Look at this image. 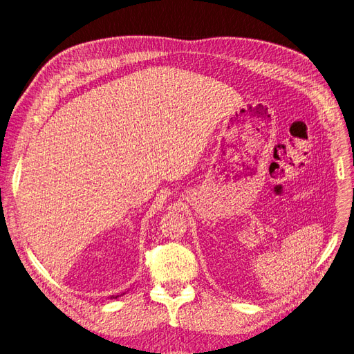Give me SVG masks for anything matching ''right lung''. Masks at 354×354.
<instances>
[{"instance_id":"1","label":"right lung","mask_w":354,"mask_h":354,"mask_svg":"<svg viewBox=\"0 0 354 354\" xmlns=\"http://www.w3.org/2000/svg\"><path fill=\"white\" fill-rule=\"evenodd\" d=\"M121 295H124V294H121ZM121 295H111V299H117V298L121 297Z\"/></svg>"}]
</instances>
